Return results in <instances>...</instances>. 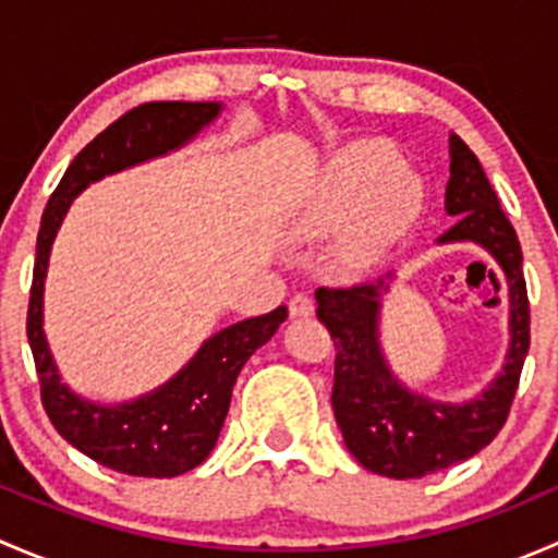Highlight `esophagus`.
Listing matches in <instances>:
<instances>
[{
  "label": "esophagus",
  "mask_w": 558,
  "mask_h": 558,
  "mask_svg": "<svg viewBox=\"0 0 558 558\" xmlns=\"http://www.w3.org/2000/svg\"><path fill=\"white\" fill-rule=\"evenodd\" d=\"M289 313H291V318H311V315L315 313L313 300L307 294H296L294 300H291Z\"/></svg>",
  "instance_id": "1"
}]
</instances>
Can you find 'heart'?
Masks as SVG:
<instances>
[{
	"label": "heart",
	"mask_w": 558,
	"mask_h": 558,
	"mask_svg": "<svg viewBox=\"0 0 558 558\" xmlns=\"http://www.w3.org/2000/svg\"><path fill=\"white\" fill-rule=\"evenodd\" d=\"M426 191L391 145L364 140L337 150L296 213L305 240L337 238L342 269H369L418 221Z\"/></svg>",
	"instance_id": "obj_1"
}]
</instances>
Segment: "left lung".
Returning <instances> with one entry per match:
<instances>
[{
	"mask_svg": "<svg viewBox=\"0 0 558 558\" xmlns=\"http://www.w3.org/2000/svg\"><path fill=\"white\" fill-rule=\"evenodd\" d=\"M448 156L446 213L453 227L437 245L483 247L508 283L510 342L497 378L464 402L432 399L399 380L380 345V307L393 272L351 289L315 291V313L337 348L331 408L342 440L364 470L397 481L448 470L483 451L508 418L529 351V300L515 229L459 134L448 140Z\"/></svg>",
	"mask_w": 558,
	"mask_h": 558,
	"instance_id": "left-lung-1",
	"label": "left lung"
}]
</instances>
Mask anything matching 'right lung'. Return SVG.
I'll return each mask as SVG.
<instances>
[{"instance_id": "add662e5", "label": "right lung", "mask_w": 558, "mask_h": 558, "mask_svg": "<svg viewBox=\"0 0 558 558\" xmlns=\"http://www.w3.org/2000/svg\"><path fill=\"white\" fill-rule=\"evenodd\" d=\"M221 112V102H148L129 110L66 167L39 223L26 335L35 353L45 413L70 446L123 475L174 477L199 466L221 435L240 369L264 342H269L289 311L280 305L272 313L216 331L154 391L118 404L92 402L61 380L45 337L43 302L50 247L81 191L107 174L180 150Z\"/></svg>"}]
</instances>
